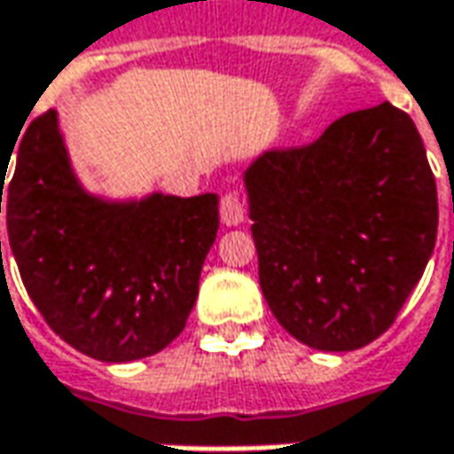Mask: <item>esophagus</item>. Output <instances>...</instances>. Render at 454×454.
I'll return each mask as SVG.
<instances>
[{
    "label": "esophagus",
    "mask_w": 454,
    "mask_h": 454,
    "mask_svg": "<svg viewBox=\"0 0 454 454\" xmlns=\"http://www.w3.org/2000/svg\"><path fill=\"white\" fill-rule=\"evenodd\" d=\"M219 217H222V222L227 227H235V224H239L245 219V204H242V200L237 197L235 192L222 194V200H219Z\"/></svg>",
    "instance_id": "1"
}]
</instances>
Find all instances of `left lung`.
<instances>
[{
	"instance_id": "1",
	"label": "left lung",
	"mask_w": 454,
	"mask_h": 454,
	"mask_svg": "<svg viewBox=\"0 0 454 454\" xmlns=\"http://www.w3.org/2000/svg\"><path fill=\"white\" fill-rule=\"evenodd\" d=\"M260 288L290 336L318 351L379 339L437 239V184L410 115H340L318 141L245 171Z\"/></svg>"
}]
</instances>
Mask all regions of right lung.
<instances>
[{
    "label": "right lung",
    "mask_w": 454,
    "mask_h": 454,
    "mask_svg": "<svg viewBox=\"0 0 454 454\" xmlns=\"http://www.w3.org/2000/svg\"><path fill=\"white\" fill-rule=\"evenodd\" d=\"M14 156L9 183V164L0 161V212L4 197L9 247L47 325L108 364L166 348L197 301L219 230L217 194L141 201L88 194L70 168L55 111L27 126Z\"/></svg>",
    "instance_id": "obj_1"
}]
</instances>
